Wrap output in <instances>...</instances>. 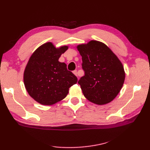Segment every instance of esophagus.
<instances>
[{"instance_id": "obj_1", "label": "esophagus", "mask_w": 150, "mask_h": 150, "mask_svg": "<svg viewBox=\"0 0 150 150\" xmlns=\"http://www.w3.org/2000/svg\"><path fill=\"white\" fill-rule=\"evenodd\" d=\"M73 73L76 76H78V72H77V70H74V71H73Z\"/></svg>"}]
</instances>
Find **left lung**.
<instances>
[{
    "mask_svg": "<svg viewBox=\"0 0 150 150\" xmlns=\"http://www.w3.org/2000/svg\"><path fill=\"white\" fill-rule=\"evenodd\" d=\"M84 76L78 81L84 96L94 104L111 102L120 91L125 74L121 61L105 44L91 40L78 46Z\"/></svg>",
    "mask_w": 150,
    "mask_h": 150,
    "instance_id": "1",
    "label": "left lung"
}]
</instances>
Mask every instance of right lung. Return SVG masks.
I'll return each instance as SVG.
<instances>
[{
  "instance_id": "1",
  "label": "right lung",
  "mask_w": 150,
  "mask_h": 150,
  "mask_svg": "<svg viewBox=\"0 0 150 150\" xmlns=\"http://www.w3.org/2000/svg\"><path fill=\"white\" fill-rule=\"evenodd\" d=\"M67 46L56 49L51 42L42 45L29 59L24 74L27 91L35 101L52 105L65 98L69 88L78 78L68 71L64 62H59Z\"/></svg>"
}]
</instances>
